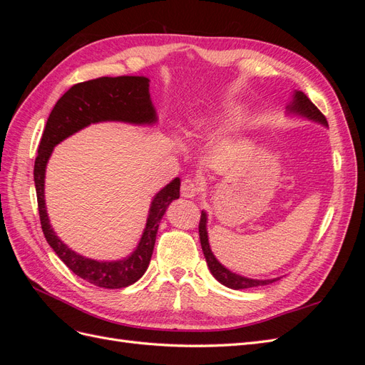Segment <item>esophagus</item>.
I'll use <instances>...</instances> for the list:
<instances>
[{"mask_svg":"<svg viewBox=\"0 0 365 365\" xmlns=\"http://www.w3.org/2000/svg\"><path fill=\"white\" fill-rule=\"evenodd\" d=\"M197 192H200V185H197V182L195 180H190V178L182 180L181 195L184 197H195L197 195Z\"/></svg>","mask_w":365,"mask_h":365,"instance_id":"34e87169","label":"esophagus"}]
</instances>
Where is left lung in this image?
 <instances>
[{
    "mask_svg": "<svg viewBox=\"0 0 365 365\" xmlns=\"http://www.w3.org/2000/svg\"><path fill=\"white\" fill-rule=\"evenodd\" d=\"M291 111L302 114L307 118L319 121V123L327 125V120L326 117L322 114V111L309 101V97L302 93V91H297L294 94V101L292 105L289 106ZM207 216L202 212L201 213V219H200V239H201V247L204 251V256L208 264V269L212 271V274L215 275V279L217 282H220L222 284L228 286L231 289H248V288H257V286H264V284H269L274 283L275 280L279 279H272V280H252V279H247V277H242V275H237L235 272L228 271L227 268H224L222 264H220L216 257L213 256L212 250H210L208 245V236H207Z\"/></svg>",
    "mask_w": 365,
    "mask_h": 365,
    "instance_id": "obj_1",
    "label": "left lung"
}]
</instances>
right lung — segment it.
<instances>
[{
  "label": "right lung",
  "mask_w": 365,
  "mask_h": 365,
  "mask_svg": "<svg viewBox=\"0 0 365 365\" xmlns=\"http://www.w3.org/2000/svg\"><path fill=\"white\" fill-rule=\"evenodd\" d=\"M117 120L128 123H153L157 120L155 109L149 96V79L143 76L98 77L73 85L65 93L48 115L46 129L38 148L35 160V187L41 227L48 245L58 257L81 279L98 288L120 289L135 283L146 272L155 247L157 231L165 208L180 197V178L157 193L152 201L145 233L137 250L128 259L118 262H97L86 259L70 250L54 233L43 201V178L46 165L53 148L82 128L97 121Z\"/></svg>",
  "instance_id": "obj_1"
}]
</instances>
